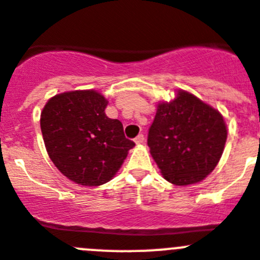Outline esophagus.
<instances>
[{"instance_id": "esophagus-1", "label": "esophagus", "mask_w": 260, "mask_h": 260, "mask_svg": "<svg viewBox=\"0 0 260 260\" xmlns=\"http://www.w3.org/2000/svg\"><path fill=\"white\" fill-rule=\"evenodd\" d=\"M143 141H145V136H143L142 133H140V135H138L137 137L135 138V142L137 143V145H141V143H143Z\"/></svg>"}]
</instances>
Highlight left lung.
Here are the masks:
<instances>
[{"label": "left lung", "instance_id": "1", "mask_svg": "<svg viewBox=\"0 0 260 260\" xmlns=\"http://www.w3.org/2000/svg\"><path fill=\"white\" fill-rule=\"evenodd\" d=\"M226 138L218 110L179 90L173 102L158 104L147 145L164 178L175 185H188L212 173Z\"/></svg>", "mask_w": 260, "mask_h": 260}]
</instances>
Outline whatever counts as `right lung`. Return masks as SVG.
<instances>
[{
  "label": "right lung",
  "instance_id": "add662e5",
  "mask_svg": "<svg viewBox=\"0 0 260 260\" xmlns=\"http://www.w3.org/2000/svg\"><path fill=\"white\" fill-rule=\"evenodd\" d=\"M108 102L94 90L70 91L48 100L40 115L50 160L70 180L86 186L109 181L135 142L123 124L105 114Z\"/></svg>",
  "mask_w": 260,
  "mask_h": 260
}]
</instances>
